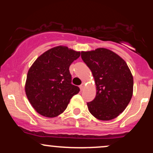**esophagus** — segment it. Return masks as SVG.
I'll return each mask as SVG.
<instances>
[{
	"instance_id": "obj_1",
	"label": "esophagus",
	"mask_w": 153,
	"mask_h": 153,
	"mask_svg": "<svg viewBox=\"0 0 153 153\" xmlns=\"http://www.w3.org/2000/svg\"><path fill=\"white\" fill-rule=\"evenodd\" d=\"M84 88H85V83H84V82H82V83L81 84V85H80V90L81 91H82L84 89Z\"/></svg>"
}]
</instances>
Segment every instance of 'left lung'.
Listing matches in <instances>:
<instances>
[{
	"mask_svg": "<svg viewBox=\"0 0 153 153\" xmlns=\"http://www.w3.org/2000/svg\"><path fill=\"white\" fill-rule=\"evenodd\" d=\"M81 58L92 72L97 91L95 99L87 103L89 111L100 120L116 118L132 96L133 77L127 63L105 48L81 52Z\"/></svg>",
	"mask_w": 153,
	"mask_h": 153,
	"instance_id": "8db88e82",
	"label": "left lung"
}]
</instances>
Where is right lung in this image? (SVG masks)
<instances>
[{"mask_svg":"<svg viewBox=\"0 0 153 153\" xmlns=\"http://www.w3.org/2000/svg\"><path fill=\"white\" fill-rule=\"evenodd\" d=\"M80 52L58 46L38 57L28 71L25 91L39 114L54 117L66 109L70 100L80 88L73 85L69 68Z\"/></svg>","mask_w":153,"mask_h":153,"instance_id":"obj_1","label":"right lung"}]
</instances>
